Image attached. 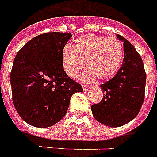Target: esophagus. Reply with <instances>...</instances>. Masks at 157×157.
Segmentation results:
<instances>
[{"label":"esophagus","instance_id":"1","mask_svg":"<svg viewBox=\"0 0 157 157\" xmlns=\"http://www.w3.org/2000/svg\"><path fill=\"white\" fill-rule=\"evenodd\" d=\"M83 90L84 91H87L88 90H90V86H88V85H83Z\"/></svg>","mask_w":157,"mask_h":157}]
</instances>
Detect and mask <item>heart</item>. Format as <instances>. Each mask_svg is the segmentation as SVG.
I'll return each instance as SVG.
<instances>
[{"instance_id": "heart-1", "label": "heart", "mask_w": 157, "mask_h": 157, "mask_svg": "<svg viewBox=\"0 0 157 157\" xmlns=\"http://www.w3.org/2000/svg\"><path fill=\"white\" fill-rule=\"evenodd\" d=\"M123 57V44L115 38L86 34L75 41L73 46H66L61 53V60L67 76L75 78L84 67L81 75L83 82H90L96 77L107 81L115 75Z\"/></svg>"}]
</instances>
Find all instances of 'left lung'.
Listing matches in <instances>:
<instances>
[{
	"label": "left lung",
	"mask_w": 157,
	"mask_h": 157,
	"mask_svg": "<svg viewBox=\"0 0 157 157\" xmlns=\"http://www.w3.org/2000/svg\"><path fill=\"white\" fill-rule=\"evenodd\" d=\"M123 43L124 57L115 76L100 85L104 96L91 106L99 123L110 127L127 124L138 115L144 100L146 73L142 59L132 43L119 34Z\"/></svg>",
	"instance_id": "8db88e82"
}]
</instances>
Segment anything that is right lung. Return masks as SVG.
Masks as SVG:
<instances>
[{
  "label": "right lung",
  "instance_id": "obj_1",
  "mask_svg": "<svg viewBox=\"0 0 157 157\" xmlns=\"http://www.w3.org/2000/svg\"><path fill=\"white\" fill-rule=\"evenodd\" d=\"M71 33L39 34L17 54L10 73L13 102L28 124L49 127L65 116L72 94L80 84L64 72L61 53Z\"/></svg>",
  "mask_w": 157,
  "mask_h": 157
}]
</instances>
